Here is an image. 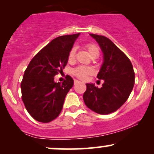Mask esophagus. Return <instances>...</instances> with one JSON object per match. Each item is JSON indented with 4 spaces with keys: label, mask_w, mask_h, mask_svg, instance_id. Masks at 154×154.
<instances>
[{
    "label": "esophagus",
    "mask_w": 154,
    "mask_h": 154,
    "mask_svg": "<svg viewBox=\"0 0 154 154\" xmlns=\"http://www.w3.org/2000/svg\"><path fill=\"white\" fill-rule=\"evenodd\" d=\"M78 82H79V81L77 80V79H75V84H77Z\"/></svg>",
    "instance_id": "34e87169"
}]
</instances>
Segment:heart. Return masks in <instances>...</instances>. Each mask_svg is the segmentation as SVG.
Here are the masks:
<instances>
[{
	"label": "heart",
	"instance_id": "1",
	"mask_svg": "<svg viewBox=\"0 0 154 154\" xmlns=\"http://www.w3.org/2000/svg\"><path fill=\"white\" fill-rule=\"evenodd\" d=\"M85 49L88 51L89 54L91 55L92 58L93 57H98L99 55V48L98 45L94 43H88L85 45ZM75 53L76 50L75 48H72L69 51L68 55V61L69 62H72L75 59ZM94 70L91 66H79L76 67L72 71V74L77 78L80 79H85L87 78L88 75H91L93 73Z\"/></svg>",
	"mask_w": 154,
	"mask_h": 154
}]
</instances>
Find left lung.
Here are the masks:
<instances>
[{"label":"left lung","instance_id":"8db88e82","mask_svg":"<svg viewBox=\"0 0 154 154\" xmlns=\"http://www.w3.org/2000/svg\"><path fill=\"white\" fill-rule=\"evenodd\" d=\"M90 35L98 42L103 53V63L97 77L103 79L104 83L100 88L86 84L83 100L92 111L109 114L128 100L135 83V72L129 58L111 40L102 35Z\"/></svg>","mask_w":154,"mask_h":154}]
</instances>
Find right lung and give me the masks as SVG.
Here are the masks:
<instances>
[{"label": "right lung", "instance_id": "obj_1", "mask_svg": "<svg viewBox=\"0 0 154 154\" xmlns=\"http://www.w3.org/2000/svg\"><path fill=\"white\" fill-rule=\"evenodd\" d=\"M79 33L59 36L37 54L24 72L21 82L22 99L26 111L40 122H50L61 113L65 97L74 85L66 75L62 83L54 77L63 72L68 55Z\"/></svg>", "mask_w": 154, "mask_h": 154}]
</instances>
